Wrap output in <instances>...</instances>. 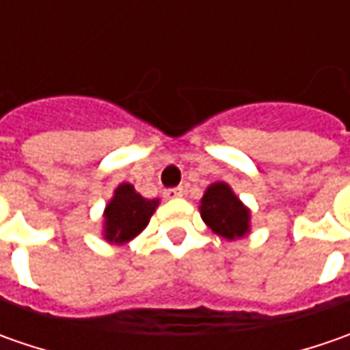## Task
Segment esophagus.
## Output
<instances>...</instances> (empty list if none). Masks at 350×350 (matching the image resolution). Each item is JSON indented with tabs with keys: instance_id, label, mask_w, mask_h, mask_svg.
Returning a JSON list of instances; mask_svg holds the SVG:
<instances>
[{
	"instance_id": "1",
	"label": "esophagus",
	"mask_w": 350,
	"mask_h": 350,
	"mask_svg": "<svg viewBox=\"0 0 350 350\" xmlns=\"http://www.w3.org/2000/svg\"><path fill=\"white\" fill-rule=\"evenodd\" d=\"M163 196H165V198H179V196H183V189H181V187H175V189H167V191L163 193Z\"/></svg>"
}]
</instances>
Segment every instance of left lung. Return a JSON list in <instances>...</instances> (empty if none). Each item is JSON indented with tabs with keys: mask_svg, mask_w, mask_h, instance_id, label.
<instances>
[{
	"mask_svg": "<svg viewBox=\"0 0 350 350\" xmlns=\"http://www.w3.org/2000/svg\"><path fill=\"white\" fill-rule=\"evenodd\" d=\"M200 216L214 234L226 239H237L249 234L251 212L235 196L230 185L212 183L200 200Z\"/></svg>",
	"mask_w": 350,
	"mask_h": 350,
	"instance_id": "left-lung-1",
	"label": "left lung"
}]
</instances>
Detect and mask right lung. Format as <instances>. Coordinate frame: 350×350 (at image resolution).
Here are the masks:
<instances>
[{
	"label": "right lung",
	"mask_w": 350,
	"mask_h": 350,
	"mask_svg": "<svg viewBox=\"0 0 350 350\" xmlns=\"http://www.w3.org/2000/svg\"><path fill=\"white\" fill-rule=\"evenodd\" d=\"M159 198H144L130 183H120L105 208L103 235L111 243H126L148 226Z\"/></svg>",
	"instance_id": "obj_1"
}]
</instances>
